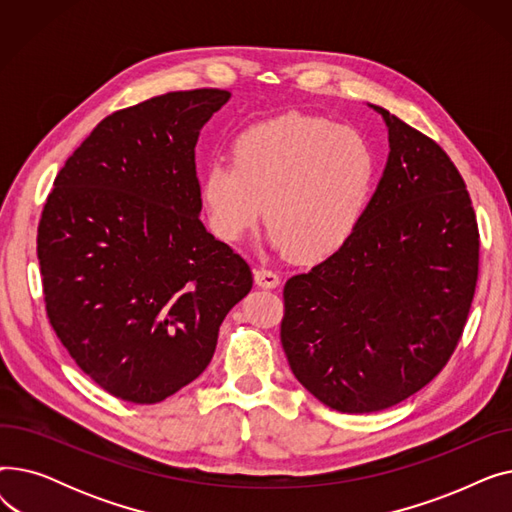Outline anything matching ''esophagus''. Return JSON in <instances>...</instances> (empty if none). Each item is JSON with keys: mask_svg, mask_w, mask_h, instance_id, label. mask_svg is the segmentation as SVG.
Returning a JSON list of instances; mask_svg holds the SVG:
<instances>
[{"mask_svg": "<svg viewBox=\"0 0 512 512\" xmlns=\"http://www.w3.org/2000/svg\"><path fill=\"white\" fill-rule=\"evenodd\" d=\"M255 284L261 288H276L280 284V276L267 270V267H259V270H255Z\"/></svg>", "mask_w": 512, "mask_h": 512, "instance_id": "esophagus-1", "label": "esophagus"}]
</instances>
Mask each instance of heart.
I'll use <instances>...</instances> for the list:
<instances>
[{
    "mask_svg": "<svg viewBox=\"0 0 512 512\" xmlns=\"http://www.w3.org/2000/svg\"><path fill=\"white\" fill-rule=\"evenodd\" d=\"M375 180V153L361 132L324 118L286 114L240 132L230 161L201 178L215 236L236 242L263 215L272 245L294 261L332 257L357 230Z\"/></svg>",
    "mask_w": 512,
    "mask_h": 512,
    "instance_id": "1",
    "label": "heart"
}]
</instances>
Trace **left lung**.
I'll return each mask as SVG.
<instances>
[{"instance_id": "left-lung-1", "label": "left lung", "mask_w": 512, "mask_h": 512, "mask_svg": "<svg viewBox=\"0 0 512 512\" xmlns=\"http://www.w3.org/2000/svg\"><path fill=\"white\" fill-rule=\"evenodd\" d=\"M390 155L346 245L284 286L288 365L340 413H375L419 392L459 344L479 274L467 184L446 151L392 116Z\"/></svg>"}]
</instances>
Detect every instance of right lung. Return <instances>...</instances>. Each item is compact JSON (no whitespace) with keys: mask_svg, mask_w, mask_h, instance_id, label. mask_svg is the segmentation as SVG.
<instances>
[{"mask_svg":"<svg viewBox=\"0 0 512 512\" xmlns=\"http://www.w3.org/2000/svg\"><path fill=\"white\" fill-rule=\"evenodd\" d=\"M230 99L166 93L103 118L53 180L37 257L70 357L116 398L153 405L209 365L249 263L199 220L195 145Z\"/></svg>","mask_w":512,"mask_h":512,"instance_id":"add662e5","label":"right lung"}]
</instances>
